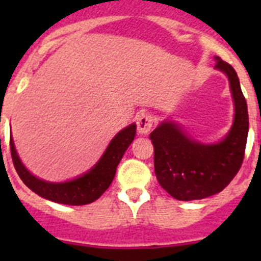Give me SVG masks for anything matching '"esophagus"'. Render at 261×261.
Segmentation results:
<instances>
[{"instance_id": "esophagus-1", "label": "esophagus", "mask_w": 261, "mask_h": 261, "mask_svg": "<svg viewBox=\"0 0 261 261\" xmlns=\"http://www.w3.org/2000/svg\"><path fill=\"white\" fill-rule=\"evenodd\" d=\"M154 116L149 112H141L137 116V130L140 135H147L154 125Z\"/></svg>"}]
</instances>
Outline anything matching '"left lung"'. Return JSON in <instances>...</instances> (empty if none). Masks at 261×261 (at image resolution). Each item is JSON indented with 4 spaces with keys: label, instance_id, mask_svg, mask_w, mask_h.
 Segmentation results:
<instances>
[{
    "label": "left lung",
    "instance_id": "1",
    "mask_svg": "<svg viewBox=\"0 0 261 261\" xmlns=\"http://www.w3.org/2000/svg\"><path fill=\"white\" fill-rule=\"evenodd\" d=\"M214 60V68L229 80L234 102V121L229 133L216 144H204L172 120L162 121L150 133L158 183L180 201L201 200L221 192L243 162L248 135L247 103L234 68L218 56Z\"/></svg>",
    "mask_w": 261,
    "mask_h": 261
}]
</instances>
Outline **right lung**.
Masks as SVG:
<instances>
[{
    "label": "right lung",
    "instance_id": "right-lung-1",
    "mask_svg": "<svg viewBox=\"0 0 261 261\" xmlns=\"http://www.w3.org/2000/svg\"><path fill=\"white\" fill-rule=\"evenodd\" d=\"M136 136V124L121 129L108 144L98 162L89 171L66 181H47L35 176L23 165L10 137V150L14 167L22 181L43 199L65 205H86L98 200L114 180L117 165Z\"/></svg>",
    "mask_w": 261,
    "mask_h": 261
}]
</instances>
